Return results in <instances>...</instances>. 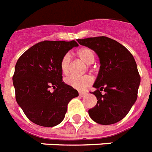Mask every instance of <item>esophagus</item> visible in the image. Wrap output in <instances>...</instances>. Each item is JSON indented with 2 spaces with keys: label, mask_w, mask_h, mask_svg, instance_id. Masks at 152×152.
I'll list each match as a JSON object with an SVG mask.
<instances>
[{
  "label": "esophagus",
  "mask_w": 152,
  "mask_h": 152,
  "mask_svg": "<svg viewBox=\"0 0 152 152\" xmlns=\"http://www.w3.org/2000/svg\"><path fill=\"white\" fill-rule=\"evenodd\" d=\"M86 94H87L86 92H81V91H80V92H79V95H80V97H83V96H84Z\"/></svg>",
  "instance_id": "34e87169"
}]
</instances>
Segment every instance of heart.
<instances>
[{
  "instance_id": "b5f03b06",
  "label": "heart",
  "mask_w": 152,
  "mask_h": 152,
  "mask_svg": "<svg viewBox=\"0 0 152 152\" xmlns=\"http://www.w3.org/2000/svg\"><path fill=\"white\" fill-rule=\"evenodd\" d=\"M76 54L80 59L82 60L83 62H85L86 64H92L95 61V53L90 48L83 47V48L79 49L76 52ZM70 62H71V58L69 53L64 54L61 59L60 68H61V72L64 75H68L69 73ZM92 81L93 80L91 76L88 75H84L82 76H70L64 79V82L66 84L77 90H84L88 86L91 84Z\"/></svg>"
}]
</instances>
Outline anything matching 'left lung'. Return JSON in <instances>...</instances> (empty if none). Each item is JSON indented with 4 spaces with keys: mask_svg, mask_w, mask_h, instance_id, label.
I'll list each match as a JSON object with an SVG mask.
<instances>
[{
    "mask_svg": "<svg viewBox=\"0 0 152 152\" xmlns=\"http://www.w3.org/2000/svg\"><path fill=\"white\" fill-rule=\"evenodd\" d=\"M79 43L95 51L99 57L100 70L91 92L97 104L88 113L100 125L122 120L137 99L140 76L132 54L125 46L106 36L78 39Z\"/></svg>",
    "mask_w": 152,
    "mask_h": 152,
    "instance_id": "left-lung-1",
    "label": "left lung"
}]
</instances>
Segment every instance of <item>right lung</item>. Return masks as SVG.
Returning a JSON list of instances; mask_svg holds the SVG:
<instances>
[{
	"label": "right lung",
	"instance_id": "1",
	"mask_svg": "<svg viewBox=\"0 0 152 152\" xmlns=\"http://www.w3.org/2000/svg\"><path fill=\"white\" fill-rule=\"evenodd\" d=\"M76 41H43L25 51L18 59L12 76L15 99L31 121L53 127L61 122L68 104L78 91L62 81L61 57ZM51 88L55 89L50 91Z\"/></svg>",
	"mask_w": 152,
	"mask_h": 152
}]
</instances>
